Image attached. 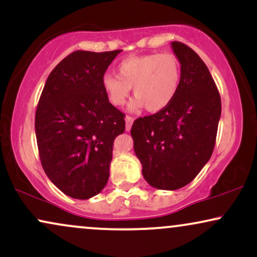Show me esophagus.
<instances>
[{
  "instance_id": "obj_1",
  "label": "esophagus",
  "mask_w": 257,
  "mask_h": 257,
  "mask_svg": "<svg viewBox=\"0 0 257 257\" xmlns=\"http://www.w3.org/2000/svg\"><path fill=\"white\" fill-rule=\"evenodd\" d=\"M133 122H134V118H133V117H131V116L125 117V131L126 132H129L132 129Z\"/></svg>"
}]
</instances>
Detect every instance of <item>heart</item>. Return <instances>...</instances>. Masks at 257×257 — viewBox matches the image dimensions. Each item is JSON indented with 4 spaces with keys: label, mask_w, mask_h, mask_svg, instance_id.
Wrapping results in <instances>:
<instances>
[{
    "label": "heart",
    "mask_w": 257,
    "mask_h": 257,
    "mask_svg": "<svg viewBox=\"0 0 257 257\" xmlns=\"http://www.w3.org/2000/svg\"><path fill=\"white\" fill-rule=\"evenodd\" d=\"M181 83V64L172 53H152L123 59L117 66V76L106 73L102 77L108 101L123 106L133 88L131 108L145 106L149 112H158L170 105Z\"/></svg>",
    "instance_id": "heart-1"
}]
</instances>
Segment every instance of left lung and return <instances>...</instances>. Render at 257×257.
<instances>
[{"mask_svg":"<svg viewBox=\"0 0 257 257\" xmlns=\"http://www.w3.org/2000/svg\"><path fill=\"white\" fill-rule=\"evenodd\" d=\"M181 64V83L164 110L140 117L131 134L152 187L174 191L190 184L213 155L221 116V98L208 67L193 49L174 41Z\"/></svg>","mask_w":257,"mask_h":257,"instance_id":"left-lung-1","label":"left lung"}]
</instances>
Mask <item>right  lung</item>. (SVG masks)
I'll return each mask as SVG.
<instances>
[{
	"label": "right lung",
	"instance_id": "1",
	"mask_svg": "<svg viewBox=\"0 0 257 257\" xmlns=\"http://www.w3.org/2000/svg\"><path fill=\"white\" fill-rule=\"evenodd\" d=\"M122 51H76L49 73L35 116L44 173L61 192L88 199L110 176L113 141L124 133V113L102 88L108 65Z\"/></svg>",
	"mask_w": 257,
	"mask_h": 257
}]
</instances>
